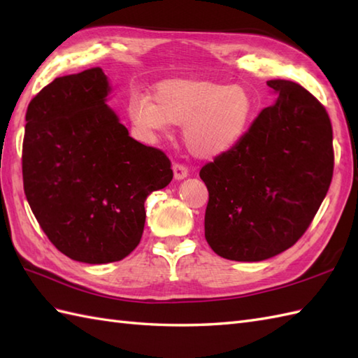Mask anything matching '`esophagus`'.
<instances>
[{
  "instance_id": "obj_1",
  "label": "esophagus",
  "mask_w": 358,
  "mask_h": 358,
  "mask_svg": "<svg viewBox=\"0 0 358 358\" xmlns=\"http://www.w3.org/2000/svg\"><path fill=\"white\" fill-rule=\"evenodd\" d=\"M172 169H173L175 180H183V178H186L187 175H189V169H187L185 164H181V163H173Z\"/></svg>"
}]
</instances>
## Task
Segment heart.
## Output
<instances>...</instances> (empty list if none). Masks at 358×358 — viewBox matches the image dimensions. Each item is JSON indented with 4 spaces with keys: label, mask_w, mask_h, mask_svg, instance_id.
<instances>
[{
    "label": "heart",
    "mask_w": 358,
    "mask_h": 358,
    "mask_svg": "<svg viewBox=\"0 0 358 358\" xmlns=\"http://www.w3.org/2000/svg\"><path fill=\"white\" fill-rule=\"evenodd\" d=\"M254 113V103L241 86L210 80L173 78L155 86L150 96H132L127 115L148 136L185 126L183 138L196 157L222 155L238 144Z\"/></svg>",
    "instance_id": "obj_1"
}]
</instances>
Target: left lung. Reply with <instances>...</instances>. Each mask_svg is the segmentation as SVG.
<instances>
[{"label":"left lung","instance_id":"1","mask_svg":"<svg viewBox=\"0 0 358 358\" xmlns=\"http://www.w3.org/2000/svg\"><path fill=\"white\" fill-rule=\"evenodd\" d=\"M278 92L238 144L204 164L209 191L204 237L220 257L262 262L294 246L324 200L334 173L332 124L324 106L296 83Z\"/></svg>","mask_w":358,"mask_h":358}]
</instances>
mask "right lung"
I'll return each instance as SVG.
<instances>
[{
	"label": "right lung",
	"mask_w": 358,
	"mask_h": 358,
	"mask_svg": "<svg viewBox=\"0 0 358 358\" xmlns=\"http://www.w3.org/2000/svg\"><path fill=\"white\" fill-rule=\"evenodd\" d=\"M100 67L43 87L26 112L22 185L36 222L72 260L120 262L141 240L148 195L171 183L163 150L129 136Z\"/></svg>",
	"instance_id": "1"
}]
</instances>
